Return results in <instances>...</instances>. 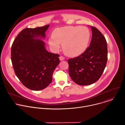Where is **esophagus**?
I'll return each instance as SVG.
<instances>
[{
	"label": "esophagus",
	"mask_w": 125,
	"mask_h": 125,
	"mask_svg": "<svg viewBox=\"0 0 125 125\" xmlns=\"http://www.w3.org/2000/svg\"><path fill=\"white\" fill-rule=\"evenodd\" d=\"M64 59H65V58L63 56H61L59 57V59L60 61H63L64 60Z\"/></svg>",
	"instance_id": "1"
}]
</instances>
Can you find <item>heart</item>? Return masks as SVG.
I'll return each instance as SVG.
<instances>
[{
  "instance_id": "obj_1",
  "label": "heart",
  "mask_w": 125,
  "mask_h": 125,
  "mask_svg": "<svg viewBox=\"0 0 125 125\" xmlns=\"http://www.w3.org/2000/svg\"><path fill=\"white\" fill-rule=\"evenodd\" d=\"M52 37L48 40L50 47L55 51L62 48L65 54L75 57L86 50L91 39V32L85 27L66 26L57 28L53 30Z\"/></svg>"
}]
</instances>
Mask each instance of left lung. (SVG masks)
Masks as SVG:
<instances>
[{"label": "left lung", "mask_w": 125, "mask_h": 125, "mask_svg": "<svg viewBox=\"0 0 125 125\" xmlns=\"http://www.w3.org/2000/svg\"><path fill=\"white\" fill-rule=\"evenodd\" d=\"M92 39L90 45L80 56L68 59L69 74L77 84L87 85L97 81L107 61V45L102 33L91 26Z\"/></svg>", "instance_id": "obj_1"}]
</instances>
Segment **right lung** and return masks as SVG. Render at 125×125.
I'll use <instances>...</instances> for the list:
<instances>
[{
    "mask_svg": "<svg viewBox=\"0 0 125 125\" xmlns=\"http://www.w3.org/2000/svg\"><path fill=\"white\" fill-rule=\"evenodd\" d=\"M49 25L25 28L18 34L11 47V58L15 75L22 84L33 91L46 88L52 81L53 71L60 63L59 55L48 52L44 42Z\"/></svg>",
    "mask_w": 125,
    "mask_h": 125,
    "instance_id": "obj_1",
    "label": "right lung"
}]
</instances>
